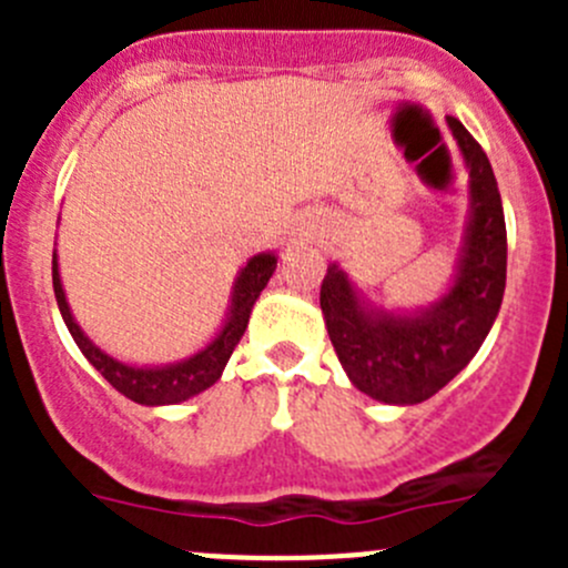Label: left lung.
<instances>
[{
	"instance_id": "8db88e82",
	"label": "left lung",
	"mask_w": 568,
	"mask_h": 568,
	"mask_svg": "<svg viewBox=\"0 0 568 568\" xmlns=\"http://www.w3.org/2000/svg\"><path fill=\"white\" fill-rule=\"evenodd\" d=\"M467 170V216L454 274L420 307L374 305L335 261L321 283V313L348 382L374 400L412 406L443 390L489 335L506 291V216L495 173L467 129L448 118Z\"/></svg>"
}]
</instances>
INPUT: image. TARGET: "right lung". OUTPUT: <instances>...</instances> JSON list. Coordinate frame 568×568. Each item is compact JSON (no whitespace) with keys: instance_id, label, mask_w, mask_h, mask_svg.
Here are the masks:
<instances>
[{"instance_id":"add662e5","label":"right lung","mask_w":568,"mask_h":568,"mask_svg":"<svg viewBox=\"0 0 568 568\" xmlns=\"http://www.w3.org/2000/svg\"><path fill=\"white\" fill-rule=\"evenodd\" d=\"M277 268V252H257L252 255L242 268H239L236 280H233L231 300H227L225 318H222L220 329L214 332L205 346H200L197 352L189 354V357L175 359V363H162V365H136V363H123V359L112 357L101 346H95L88 337V332L79 326V321L73 318L71 305H68L65 288H62L60 277V257L51 255V280H54V296L57 307H60V316L65 321L68 332L77 341L79 352L88 357V363L99 371L101 376L114 387L118 393H123L125 398H131L134 404L142 406H170L181 404V400L194 398L203 390H209L211 385H216L225 371L227 359H231L233 348L242 341L244 329L250 324V313L255 307L257 296L266 288L268 277Z\"/></svg>"}]
</instances>
